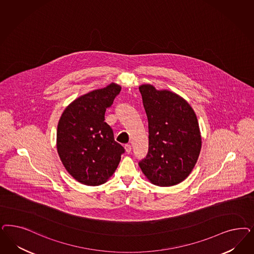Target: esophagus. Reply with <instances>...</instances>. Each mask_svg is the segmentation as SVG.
I'll return each instance as SVG.
<instances>
[{
	"instance_id": "34e87169",
	"label": "esophagus",
	"mask_w": 254,
	"mask_h": 254,
	"mask_svg": "<svg viewBox=\"0 0 254 254\" xmlns=\"http://www.w3.org/2000/svg\"><path fill=\"white\" fill-rule=\"evenodd\" d=\"M124 148H125V151L127 152V153H130L131 150V145H129V144H126L125 146H124Z\"/></svg>"
}]
</instances>
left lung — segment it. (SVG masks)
I'll use <instances>...</instances> for the list:
<instances>
[{
	"label": "left lung",
	"instance_id": "obj_1",
	"mask_svg": "<svg viewBox=\"0 0 254 254\" xmlns=\"http://www.w3.org/2000/svg\"><path fill=\"white\" fill-rule=\"evenodd\" d=\"M148 122V151L139 166L152 184L169 187L192 171L201 150L196 115L186 100L170 90L139 87Z\"/></svg>",
	"mask_w": 254,
	"mask_h": 254
}]
</instances>
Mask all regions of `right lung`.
I'll list each match as a JSON object with an SVG mask.
<instances>
[{"label":"right lung","mask_w":254,"mask_h":254,"mask_svg":"<svg viewBox=\"0 0 254 254\" xmlns=\"http://www.w3.org/2000/svg\"><path fill=\"white\" fill-rule=\"evenodd\" d=\"M122 87L111 83L75 99L58 123L57 150L67 172L88 186L107 182L121 162L124 148L116 142L105 113Z\"/></svg>","instance_id":"add662e5"}]
</instances>
